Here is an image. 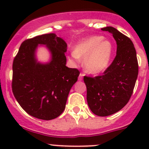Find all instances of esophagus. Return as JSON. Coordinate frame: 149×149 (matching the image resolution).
Instances as JSON below:
<instances>
[{
    "instance_id": "34e87169",
    "label": "esophagus",
    "mask_w": 149,
    "mask_h": 149,
    "mask_svg": "<svg viewBox=\"0 0 149 149\" xmlns=\"http://www.w3.org/2000/svg\"><path fill=\"white\" fill-rule=\"evenodd\" d=\"M84 76V73H80V75H79V81H82V80H83Z\"/></svg>"
}]
</instances>
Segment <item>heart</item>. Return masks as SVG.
<instances>
[{"label": "heart", "mask_w": 149, "mask_h": 149, "mask_svg": "<svg viewBox=\"0 0 149 149\" xmlns=\"http://www.w3.org/2000/svg\"><path fill=\"white\" fill-rule=\"evenodd\" d=\"M113 52L112 42L102 36L86 37L78 42L69 59L75 65H79L84 60L86 71L91 74L103 73L109 66Z\"/></svg>", "instance_id": "b5f03b06"}]
</instances>
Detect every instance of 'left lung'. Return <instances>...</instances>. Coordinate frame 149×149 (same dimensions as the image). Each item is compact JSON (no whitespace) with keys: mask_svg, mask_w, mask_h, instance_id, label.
Here are the masks:
<instances>
[{"mask_svg":"<svg viewBox=\"0 0 149 149\" xmlns=\"http://www.w3.org/2000/svg\"><path fill=\"white\" fill-rule=\"evenodd\" d=\"M102 30L113 36L117 42L116 56L102 76H84V81L90 109L96 115L105 117L118 112L128 102L137 80L139 64L130 38L112 26Z\"/></svg>","mask_w":149,"mask_h":149,"instance_id":"left-lung-1","label":"left lung"}]
</instances>
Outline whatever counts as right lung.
Listing matches in <instances>:
<instances>
[{"label": "right lung", "mask_w": 149, "mask_h": 149, "mask_svg": "<svg viewBox=\"0 0 149 149\" xmlns=\"http://www.w3.org/2000/svg\"><path fill=\"white\" fill-rule=\"evenodd\" d=\"M39 45L51 54L47 63L38 61ZM67 44L53 33L25 40L13 63L12 91L29 115L38 119H55L65 109L68 96L78 80L79 71L66 66Z\"/></svg>", "instance_id": "obj_1"}]
</instances>
